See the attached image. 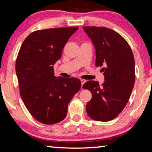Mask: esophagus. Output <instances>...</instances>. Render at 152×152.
Returning <instances> with one entry per match:
<instances>
[{"label":"esophagus","instance_id":"esophagus-1","mask_svg":"<svg viewBox=\"0 0 152 152\" xmlns=\"http://www.w3.org/2000/svg\"><path fill=\"white\" fill-rule=\"evenodd\" d=\"M81 84H82V88H83V85L86 83V80H84V79H81Z\"/></svg>","mask_w":152,"mask_h":152}]
</instances>
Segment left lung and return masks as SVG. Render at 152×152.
<instances>
[{
    "instance_id": "left-lung-1",
    "label": "left lung",
    "mask_w": 152,
    "mask_h": 152,
    "mask_svg": "<svg viewBox=\"0 0 152 152\" xmlns=\"http://www.w3.org/2000/svg\"><path fill=\"white\" fill-rule=\"evenodd\" d=\"M84 30L95 49L96 66H102L105 82L89 80L83 88L88 89L92 99L86 104L88 116L107 122L118 116L126 106L135 80L134 59L128 42L118 33L105 27L85 26Z\"/></svg>"
}]
</instances>
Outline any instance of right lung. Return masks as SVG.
<instances>
[{
	"instance_id": "1",
	"label": "right lung",
	"mask_w": 152,
	"mask_h": 152,
	"mask_svg": "<svg viewBox=\"0 0 152 152\" xmlns=\"http://www.w3.org/2000/svg\"><path fill=\"white\" fill-rule=\"evenodd\" d=\"M78 29L35 31L21 46L15 64L20 95L29 112L41 123L62 121L69 102L81 87L79 79L55 76L53 69L65 45Z\"/></svg>"
}]
</instances>
